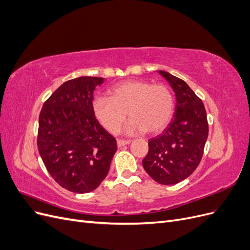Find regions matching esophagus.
Wrapping results in <instances>:
<instances>
[{
	"label": "esophagus",
	"instance_id": "obj_1",
	"mask_svg": "<svg viewBox=\"0 0 250 250\" xmlns=\"http://www.w3.org/2000/svg\"><path fill=\"white\" fill-rule=\"evenodd\" d=\"M131 141L130 140H121V139H118L117 140V144H118V147H123L125 145H128Z\"/></svg>",
	"mask_w": 250,
	"mask_h": 250
}]
</instances>
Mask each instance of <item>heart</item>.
I'll list each match as a JSON object with an SVG mask.
<instances>
[{
  "mask_svg": "<svg viewBox=\"0 0 250 250\" xmlns=\"http://www.w3.org/2000/svg\"><path fill=\"white\" fill-rule=\"evenodd\" d=\"M110 97L97 96L93 101L96 119L110 133L119 131L126 119L129 133H156L171 121L175 101L172 90L165 84H151L145 80H127L110 89Z\"/></svg>",
  "mask_w": 250,
  "mask_h": 250,
  "instance_id": "heart-1",
  "label": "heart"
}]
</instances>
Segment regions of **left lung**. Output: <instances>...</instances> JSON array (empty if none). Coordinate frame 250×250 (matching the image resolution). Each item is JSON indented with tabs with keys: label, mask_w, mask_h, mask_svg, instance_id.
<instances>
[{
	"label": "left lung",
	"mask_w": 250,
	"mask_h": 250,
	"mask_svg": "<svg viewBox=\"0 0 250 250\" xmlns=\"http://www.w3.org/2000/svg\"><path fill=\"white\" fill-rule=\"evenodd\" d=\"M176 96V107L167 128L148 142L143 167L161 185H175L198 167L208 135L207 111L198 96L180 78L158 71Z\"/></svg>",
	"instance_id": "8db88e82"
}]
</instances>
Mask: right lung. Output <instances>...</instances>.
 Masks as SVG:
<instances>
[{"label":"right lung","instance_id":"1","mask_svg":"<svg viewBox=\"0 0 250 250\" xmlns=\"http://www.w3.org/2000/svg\"><path fill=\"white\" fill-rule=\"evenodd\" d=\"M104 78L83 76L65 81L43 103L37 148L50 175L74 193H88L109 171L117 141L98 122L93 94Z\"/></svg>","mask_w":250,"mask_h":250}]
</instances>
